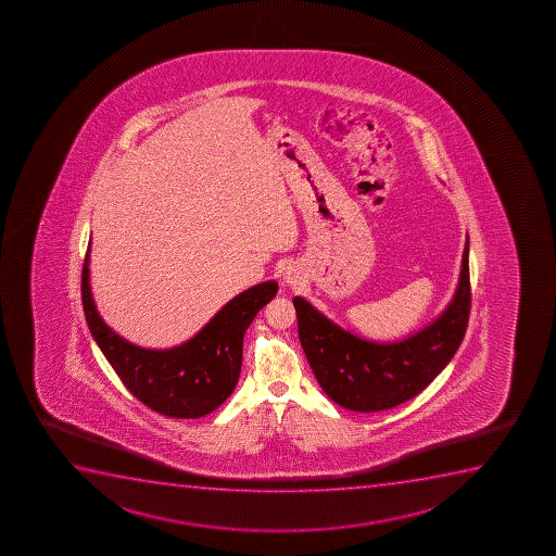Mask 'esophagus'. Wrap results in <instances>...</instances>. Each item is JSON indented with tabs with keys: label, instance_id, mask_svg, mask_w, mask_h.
<instances>
[{
	"label": "esophagus",
	"instance_id": "obj_1",
	"mask_svg": "<svg viewBox=\"0 0 556 556\" xmlns=\"http://www.w3.org/2000/svg\"><path fill=\"white\" fill-rule=\"evenodd\" d=\"M282 279H285V282H288V285H298V281H300V277H298V271H295V268H287V271L282 274Z\"/></svg>",
	"mask_w": 556,
	"mask_h": 556
}]
</instances>
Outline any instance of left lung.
Returning a JSON list of instances; mask_svg holds the SVG:
<instances>
[{
  "instance_id": "obj_1",
  "label": "left lung",
  "mask_w": 556,
  "mask_h": 556,
  "mask_svg": "<svg viewBox=\"0 0 556 556\" xmlns=\"http://www.w3.org/2000/svg\"><path fill=\"white\" fill-rule=\"evenodd\" d=\"M298 331L314 378L337 404L374 413L404 404L438 378L464 340L470 313L469 236L456 294L439 318L399 342L344 331L303 298H294Z\"/></svg>"
}]
</instances>
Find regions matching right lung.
Instances as JSON below:
<instances>
[{
  "instance_id": "obj_1",
  "label": "right lung",
  "mask_w": 556,
  "mask_h": 556,
  "mask_svg": "<svg viewBox=\"0 0 556 556\" xmlns=\"http://www.w3.org/2000/svg\"><path fill=\"white\" fill-rule=\"evenodd\" d=\"M89 251L81 269V301L92 339L126 389L165 417L199 418L235 391L242 370L243 334L279 285L261 282L236 295L188 342L169 350L139 348L100 318L89 285Z\"/></svg>"
}]
</instances>
